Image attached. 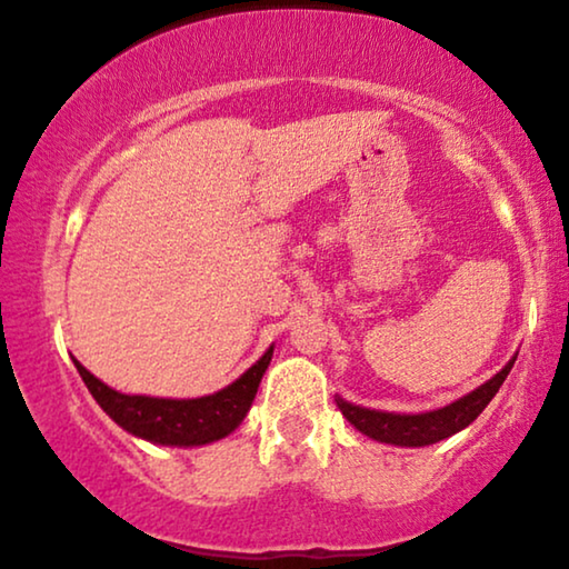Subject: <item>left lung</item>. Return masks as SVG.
Wrapping results in <instances>:
<instances>
[{
	"mask_svg": "<svg viewBox=\"0 0 569 569\" xmlns=\"http://www.w3.org/2000/svg\"><path fill=\"white\" fill-rule=\"evenodd\" d=\"M512 363L515 359L507 361L502 372H497L489 382H483L481 388L468 392V396L456 400V403L437 408V411L429 413H385L372 411V408L351 406L343 398H338V408L361 435L372 437L377 442L400 445V448H423V445H435L439 439L452 437L456 431L466 429L468 423L479 419V413L497 396V390L502 388Z\"/></svg>",
	"mask_w": 569,
	"mask_h": 569,
	"instance_id": "1",
	"label": "left lung"
}]
</instances>
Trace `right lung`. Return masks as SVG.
<instances>
[{
    "mask_svg": "<svg viewBox=\"0 0 569 569\" xmlns=\"http://www.w3.org/2000/svg\"><path fill=\"white\" fill-rule=\"evenodd\" d=\"M272 348L254 367H249L237 382L216 392V396L192 398V400H171V398H148V396H124V392L111 390L98 377L88 372L78 359L74 367L88 385L90 396L96 403L134 437L148 439L158 445H179V448H194V445H208L223 439L239 427L249 406L257 396L260 380L268 369Z\"/></svg>",
    "mask_w": 569,
    "mask_h": 569,
    "instance_id": "1",
    "label": "right lung"
}]
</instances>
